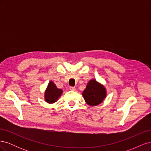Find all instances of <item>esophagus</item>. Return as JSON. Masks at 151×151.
Instances as JSON below:
<instances>
[{"instance_id":"34e87169","label":"esophagus","mask_w":151,"mask_h":151,"mask_svg":"<svg viewBox=\"0 0 151 151\" xmlns=\"http://www.w3.org/2000/svg\"><path fill=\"white\" fill-rule=\"evenodd\" d=\"M69 89H70V91H75L76 90V88H74V87H72V86H70Z\"/></svg>"}]
</instances>
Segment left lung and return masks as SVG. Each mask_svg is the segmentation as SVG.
<instances>
[{"mask_svg":"<svg viewBox=\"0 0 151 151\" xmlns=\"http://www.w3.org/2000/svg\"><path fill=\"white\" fill-rule=\"evenodd\" d=\"M83 96L86 103L90 106H96L101 103L106 98V93L104 87L95 79L91 80L83 91Z\"/></svg>","mask_w":151,"mask_h":151,"instance_id":"obj_1","label":"left lung"}]
</instances>
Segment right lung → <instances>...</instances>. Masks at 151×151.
<instances>
[{
  "label": "right lung",
  "mask_w": 151,
  "mask_h": 151,
  "mask_svg": "<svg viewBox=\"0 0 151 151\" xmlns=\"http://www.w3.org/2000/svg\"><path fill=\"white\" fill-rule=\"evenodd\" d=\"M62 93V90L58 89L52 81H50L45 93V99L48 103L56 102Z\"/></svg>",
  "instance_id": "1"
}]
</instances>
